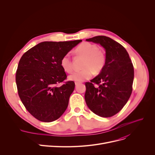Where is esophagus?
<instances>
[{
	"label": "esophagus",
	"instance_id": "obj_1",
	"mask_svg": "<svg viewBox=\"0 0 155 155\" xmlns=\"http://www.w3.org/2000/svg\"><path fill=\"white\" fill-rule=\"evenodd\" d=\"M75 85H76V86H77V85H78L79 84H80V82H75Z\"/></svg>",
	"mask_w": 155,
	"mask_h": 155
}]
</instances>
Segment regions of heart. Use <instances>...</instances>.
<instances>
[{
	"instance_id": "heart-1",
	"label": "heart",
	"mask_w": 155,
	"mask_h": 155,
	"mask_svg": "<svg viewBox=\"0 0 155 155\" xmlns=\"http://www.w3.org/2000/svg\"><path fill=\"white\" fill-rule=\"evenodd\" d=\"M76 53L85 58L82 70L74 72L68 77V79L76 82H81L91 78L94 71L99 73L104 68L105 64V56L99 50V48L95 45L84 42L80 44L75 50ZM61 68L64 71L71 73L73 70V61L69 54H64L60 61Z\"/></svg>"
}]
</instances>
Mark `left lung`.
I'll use <instances>...</instances> for the list:
<instances>
[{"label": "left lung", "instance_id": "1", "mask_svg": "<svg viewBox=\"0 0 155 155\" xmlns=\"http://www.w3.org/2000/svg\"><path fill=\"white\" fill-rule=\"evenodd\" d=\"M86 41L105 49V64L99 75L85 83V100L95 114L110 117L123 108L131 95L133 65L126 49L112 39L97 36Z\"/></svg>", "mask_w": 155, "mask_h": 155}]
</instances>
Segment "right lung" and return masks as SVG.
<instances>
[{
    "instance_id": "right-lung-1",
    "label": "right lung",
    "mask_w": 155,
    "mask_h": 155,
    "mask_svg": "<svg viewBox=\"0 0 155 155\" xmlns=\"http://www.w3.org/2000/svg\"><path fill=\"white\" fill-rule=\"evenodd\" d=\"M81 41H44L22 56L15 75L18 94L27 110L38 120L50 123L66 110L75 83L68 81L58 86L67 77L60 61Z\"/></svg>"
}]
</instances>
